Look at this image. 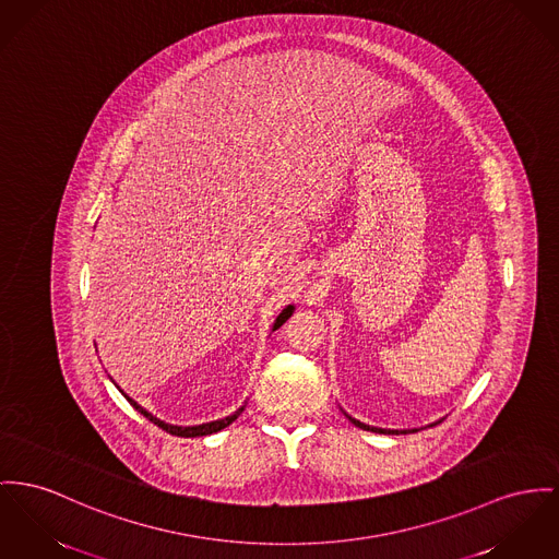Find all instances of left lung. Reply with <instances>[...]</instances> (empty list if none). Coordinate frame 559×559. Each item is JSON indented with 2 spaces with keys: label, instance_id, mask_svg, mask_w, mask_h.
Returning a JSON list of instances; mask_svg holds the SVG:
<instances>
[{
  "label": "left lung",
  "instance_id": "1",
  "mask_svg": "<svg viewBox=\"0 0 559 559\" xmlns=\"http://www.w3.org/2000/svg\"><path fill=\"white\" fill-rule=\"evenodd\" d=\"M343 413H345V411H343ZM345 417H347L354 426H358V428H362V430L379 432V435H407V432H417V428H413V430H385V428H374V426H369V424H362V421L354 419V417H352V415H347V413H345Z\"/></svg>",
  "mask_w": 559,
  "mask_h": 559
}]
</instances>
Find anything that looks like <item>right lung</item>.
Here are the masks:
<instances>
[{
	"mask_svg": "<svg viewBox=\"0 0 559 559\" xmlns=\"http://www.w3.org/2000/svg\"><path fill=\"white\" fill-rule=\"evenodd\" d=\"M293 311H295V305H288L286 309H282V313L277 316V320H275V324H273V331H277L290 316H293ZM118 388V385H116ZM120 390V388H118ZM122 392V390H120ZM122 396L131 403V407L135 411H140L144 417H148L152 424H156L158 428H163L165 432H169V435H174V437H185V439H190V437H205V435H214V432H218V430H223L226 428L228 424H233L239 415H241V411L243 407H239V409L235 411L233 415H228V417H224V419H216V421H207V424H199V426H174V424H167V421H163V419H158V417H154L152 413L144 409V407H140L133 399H129L124 392H122Z\"/></svg>",
	"mask_w": 559,
	"mask_h": 559,
	"instance_id": "1",
	"label": "right lung"
}]
</instances>
